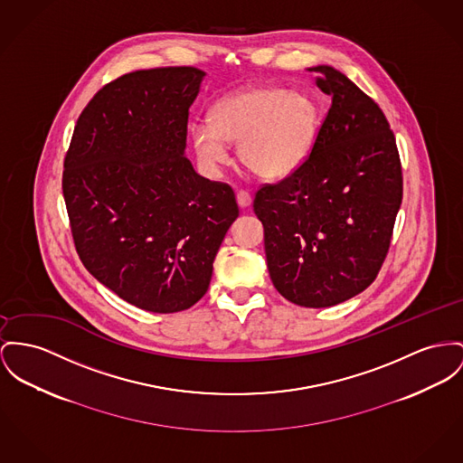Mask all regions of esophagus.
<instances>
[{
	"label": "esophagus",
	"instance_id": "1",
	"mask_svg": "<svg viewBox=\"0 0 463 463\" xmlns=\"http://www.w3.org/2000/svg\"><path fill=\"white\" fill-rule=\"evenodd\" d=\"M250 202H252V198H250V194L247 191H239L237 193V203H239L241 209H247L250 205Z\"/></svg>",
	"mask_w": 463,
	"mask_h": 463
}]
</instances>
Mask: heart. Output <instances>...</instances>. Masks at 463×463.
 Returning a JSON list of instances; mask_svg holds the SVG:
<instances>
[{
	"label": "heart",
	"instance_id": "1",
	"mask_svg": "<svg viewBox=\"0 0 463 463\" xmlns=\"http://www.w3.org/2000/svg\"><path fill=\"white\" fill-rule=\"evenodd\" d=\"M317 131L319 110L307 93L249 86L221 98L211 123L193 124L191 142L209 172L228 163V144H239V159L252 174L282 181L304 166Z\"/></svg>",
	"mask_w": 463,
	"mask_h": 463
}]
</instances>
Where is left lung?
I'll list each match as a JSON object with an SVG mask.
<instances>
[{
	"label": "left lung",
	"mask_w": 463,
	"mask_h": 463,
	"mask_svg": "<svg viewBox=\"0 0 463 463\" xmlns=\"http://www.w3.org/2000/svg\"><path fill=\"white\" fill-rule=\"evenodd\" d=\"M317 88L332 96L304 166L263 185L254 214L265 228L269 274L302 307H332L362 293L390 247L402 203L397 142L377 103L328 64Z\"/></svg>",
	"instance_id": "1"
}]
</instances>
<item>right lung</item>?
Listing matches in <instances>:
<instances>
[{
  "label": "right lung",
  "mask_w": 463,
  "mask_h": 463,
  "mask_svg": "<svg viewBox=\"0 0 463 463\" xmlns=\"http://www.w3.org/2000/svg\"><path fill=\"white\" fill-rule=\"evenodd\" d=\"M203 70L153 68L101 88L64 157L62 194L90 274L135 307L194 306L239 217L232 187L200 177L185 157L189 107Z\"/></svg>",
  "instance_id": "right-lung-1"
}]
</instances>
